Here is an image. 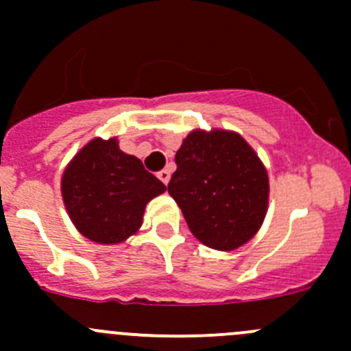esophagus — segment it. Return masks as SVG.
<instances>
[{
    "label": "esophagus",
    "mask_w": 351,
    "mask_h": 351,
    "mask_svg": "<svg viewBox=\"0 0 351 351\" xmlns=\"http://www.w3.org/2000/svg\"><path fill=\"white\" fill-rule=\"evenodd\" d=\"M157 176H159V180L165 183V185H168L169 178H171V173H169V169H162V171L157 173Z\"/></svg>",
    "instance_id": "34e87169"
}]
</instances>
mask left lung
Returning a JSON list of instances; mask_svg holds the SVG:
<instances>
[{
    "mask_svg": "<svg viewBox=\"0 0 351 351\" xmlns=\"http://www.w3.org/2000/svg\"><path fill=\"white\" fill-rule=\"evenodd\" d=\"M175 160L168 192L202 244L232 251L260 230L268 206V175L241 135L192 131Z\"/></svg>",
    "mask_w": 351,
    "mask_h": 351,
    "instance_id": "8db88e82",
    "label": "left lung"
}]
</instances>
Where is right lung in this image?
<instances>
[{"label": "right lung", "mask_w": 351, "mask_h": 351, "mask_svg": "<svg viewBox=\"0 0 351 351\" xmlns=\"http://www.w3.org/2000/svg\"><path fill=\"white\" fill-rule=\"evenodd\" d=\"M166 185L124 154L116 138L91 140L62 176V197L72 223L90 241L117 244L142 225L150 199Z\"/></svg>", "instance_id": "add662e5"}]
</instances>
